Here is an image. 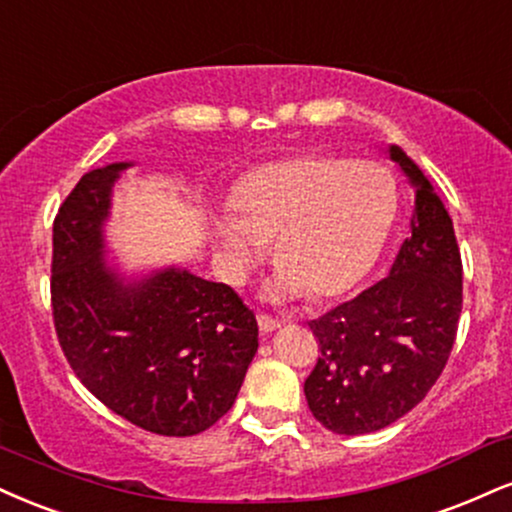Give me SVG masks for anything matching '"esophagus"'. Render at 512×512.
<instances>
[{
    "label": "esophagus",
    "instance_id": "1",
    "mask_svg": "<svg viewBox=\"0 0 512 512\" xmlns=\"http://www.w3.org/2000/svg\"><path fill=\"white\" fill-rule=\"evenodd\" d=\"M257 324H260V331H264V334H272V331H276L281 326V319L260 312V315H257Z\"/></svg>",
    "mask_w": 512,
    "mask_h": 512
}]
</instances>
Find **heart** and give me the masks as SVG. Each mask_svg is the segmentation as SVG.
Wrapping results in <instances>:
<instances>
[{
  "mask_svg": "<svg viewBox=\"0 0 512 512\" xmlns=\"http://www.w3.org/2000/svg\"><path fill=\"white\" fill-rule=\"evenodd\" d=\"M229 212L214 224V238L233 276L272 243L274 293L305 291L312 303H326L353 291L379 260L396 217V186L377 164L307 150L250 171Z\"/></svg>",
  "mask_w": 512,
  "mask_h": 512,
  "instance_id": "heart-1",
  "label": "heart"
}]
</instances>
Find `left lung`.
<instances>
[{
  "label": "left lung",
  "mask_w": 512,
  "mask_h": 512,
  "mask_svg": "<svg viewBox=\"0 0 512 512\" xmlns=\"http://www.w3.org/2000/svg\"><path fill=\"white\" fill-rule=\"evenodd\" d=\"M391 159L417 186L412 236L386 279L310 322L319 357L307 408L334 434L377 432L415 408L441 377L463 312L453 221L400 147Z\"/></svg>",
  "instance_id": "obj_1"
}]
</instances>
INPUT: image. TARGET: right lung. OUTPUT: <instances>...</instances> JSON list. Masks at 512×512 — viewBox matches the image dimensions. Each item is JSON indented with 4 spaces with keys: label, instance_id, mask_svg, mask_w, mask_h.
<instances>
[{
    "label": "right lung",
    "instance_id": "right-lung-1",
    "mask_svg": "<svg viewBox=\"0 0 512 512\" xmlns=\"http://www.w3.org/2000/svg\"><path fill=\"white\" fill-rule=\"evenodd\" d=\"M92 169L52 229V317L76 377L100 403L159 436H193L236 400L257 319L226 283L162 272L126 288L102 260V221L121 169Z\"/></svg>",
    "mask_w": 512,
    "mask_h": 512
}]
</instances>
